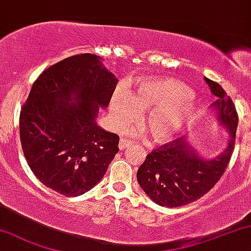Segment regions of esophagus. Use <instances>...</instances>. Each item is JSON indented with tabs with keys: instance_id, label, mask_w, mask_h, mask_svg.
I'll use <instances>...</instances> for the list:
<instances>
[{
	"instance_id": "obj_1",
	"label": "esophagus",
	"mask_w": 251,
	"mask_h": 251,
	"mask_svg": "<svg viewBox=\"0 0 251 251\" xmlns=\"http://www.w3.org/2000/svg\"><path fill=\"white\" fill-rule=\"evenodd\" d=\"M129 145H131V140H128V139H126V138H120V141H119V149H120V151H123V149L128 147Z\"/></svg>"
}]
</instances>
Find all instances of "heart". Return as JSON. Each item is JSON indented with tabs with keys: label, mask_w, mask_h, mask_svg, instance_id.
<instances>
[{
	"label": "heart",
	"mask_w": 251,
	"mask_h": 251,
	"mask_svg": "<svg viewBox=\"0 0 251 251\" xmlns=\"http://www.w3.org/2000/svg\"><path fill=\"white\" fill-rule=\"evenodd\" d=\"M138 109H149L146 122L151 139L167 142L191 120L196 103L186 85L170 78L145 81L127 94L116 93L111 98V118L116 126L135 119ZM134 133L139 134L140 131Z\"/></svg>",
	"instance_id": "1"
}]
</instances>
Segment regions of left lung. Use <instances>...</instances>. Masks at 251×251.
<instances>
[{"instance_id": "obj_1", "label": "left lung", "mask_w": 251, "mask_h": 251, "mask_svg": "<svg viewBox=\"0 0 251 251\" xmlns=\"http://www.w3.org/2000/svg\"><path fill=\"white\" fill-rule=\"evenodd\" d=\"M218 100L213 103L220 123L228 129L227 148L206 160L178 138L154 148L139 168L136 178L151 201L166 207H179L206 195L224 175L235 147L239 116L231 98L217 82L205 77Z\"/></svg>"}]
</instances>
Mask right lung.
<instances>
[{
	"instance_id": "add662e5",
	"label": "right lung",
	"mask_w": 251,
	"mask_h": 251,
	"mask_svg": "<svg viewBox=\"0 0 251 251\" xmlns=\"http://www.w3.org/2000/svg\"><path fill=\"white\" fill-rule=\"evenodd\" d=\"M118 80L90 53L63 59L33 82L20 115L28 167L47 188L83 195L105 175L119 151V136L97 126Z\"/></svg>"
}]
</instances>
